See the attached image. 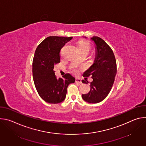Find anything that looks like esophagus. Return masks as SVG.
Masks as SVG:
<instances>
[{
  "label": "esophagus",
  "instance_id": "1",
  "mask_svg": "<svg viewBox=\"0 0 146 146\" xmlns=\"http://www.w3.org/2000/svg\"><path fill=\"white\" fill-rule=\"evenodd\" d=\"M76 82L78 83V84H82L81 80L80 78H76Z\"/></svg>",
  "mask_w": 146,
  "mask_h": 146
}]
</instances>
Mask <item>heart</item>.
Segmentation results:
<instances>
[{"label": "heart", "mask_w": 146, "mask_h": 146, "mask_svg": "<svg viewBox=\"0 0 146 146\" xmlns=\"http://www.w3.org/2000/svg\"><path fill=\"white\" fill-rule=\"evenodd\" d=\"M91 48V46L89 43L87 42V41H82V42H80L79 45H78V48H86L87 49L90 51ZM73 72H76V70H73Z\"/></svg>", "instance_id": "heart-1"}]
</instances>
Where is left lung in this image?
Here are the masks:
<instances>
[{"mask_svg": "<svg viewBox=\"0 0 146 146\" xmlns=\"http://www.w3.org/2000/svg\"><path fill=\"white\" fill-rule=\"evenodd\" d=\"M85 38H87L85 37ZM95 44V58L94 64L87 70L83 77L91 76V90L82 98L90 103H97L105 99L109 94L117 73L116 60L113 50L101 38L94 36L91 38ZM83 83L88 81L83 80Z\"/></svg>", "mask_w": 146, "mask_h": 146, "instance_id": "1", "label": "left lung"}]
</instances>
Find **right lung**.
Masks as SVG:
<instances>
[{
	"mask_svg": "<svg viewBox=\"0 0 146 146\" xmlns=\"http://www.w3.org/2000/svg\"><path fill=\"white\" fill-rule=\"evenodd\" d=\"M72 37L50 36L37 47L33 59L32 72L34 84L41 97L47 103H59L66 95L67 88L75 82V78L67 73L57 78L54 70L55 65L60 62V51Z\"/></svg>",
	"mask_w": 146,
	"mask_h": 146,
	"instance_id": "1",
	"label": "right lung"
}]
</instances>
